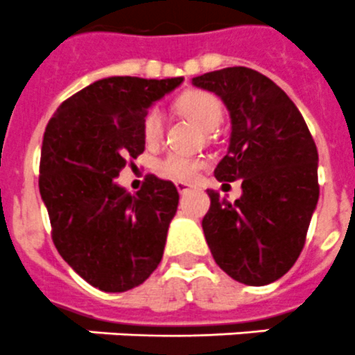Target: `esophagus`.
I'll return each instance as SVG.
<instances>
[{
  "mask_svg": "<svg viewBox=\"0 0 355 355\" xmlns=\"http://www.w3.org/2000/svg\"><path fill=\"white\" fill-rule=\"evenodd\" d=\"M175 186H177V189H178V193H180V195H186L187 191L191 189V186H189V184H186V182H177Z\"/></svg>",
  "mask_w": 355,
  "mask_h": 355,
  "instance_id": "esophagus-1",
  "label": "esophagus"
}]
</instances>
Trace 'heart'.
I'll return each mask as SVG.
<instances>
[{
  "label": "heart",
  "instance_id": "obj_1",
  "mask_svg": "<svg viewBox=\"0 0 355 355\" xmlns=\"http://www.w3.org/2000/svg\"><path fill=\"white\" fill-rule=\"evenodd\" d=\"M175 107L180 114L198 123L203 130H214L223 119V107L221 101L207 91H186L175 100ZM143 139L144 143L153 146L159 144L164 137V114L159 107L148 110L143 118ZM203 166V159L200 157H189L178 152L166 153L162 159L155 162V169L162 177L171 180L186 182L195 178L198 169Z\"/></svg>",
  "mask_w": 355,
  "mask_h": 355
}]
</instances>
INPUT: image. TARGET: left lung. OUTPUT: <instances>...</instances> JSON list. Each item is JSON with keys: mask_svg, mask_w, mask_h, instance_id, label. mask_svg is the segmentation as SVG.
I'll list each match as a JSON object with an SVG mask.
<instances>
[{"mask_svg": "<svg viewBox=\"0 0 355 355\" xmlns=\"http://www.w3.org/2000/svg\"><path fill=\"white\" fill-rule=\"evenodd\" d=\"M216 92L232 119L220 182L241 180L230 203L209 189L202 227L216 264L237 282H275L297 263L320 196L318 150L297 105L250 67H225L193 78Z\"/></svg>", "mask_w": 355, "mask_h": 355, "instance_id": "obj_1", "label": "left lung"}]
</instances>
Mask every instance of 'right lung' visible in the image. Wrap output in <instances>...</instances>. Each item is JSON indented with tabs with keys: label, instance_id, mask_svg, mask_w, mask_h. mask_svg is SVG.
Returning <instances> with one entry per match:
<instances>
[{
	"label": "right lung",
	"instance_id": "obj_1",
	"mask_svg": "<svg viewBox=\"0 0 355 355\" xmlns=\"http://www.w3.org/2000/svg\"><path fill=\"white\" fill-rule=\"evenodd\" d=\"M184 78L110 76L67 98L48 121L39 191L58 254L94 288L143 284L164 254L178 205L171 180L144 177L132 195L114 178L144 152V114Z\"/></svg>",
	"mask_w": 355,
	"mask_h": 355
}]
</instances>
